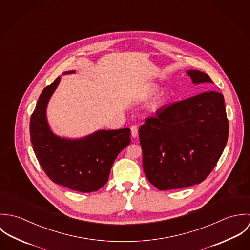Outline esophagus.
Returning <instances> with one entry per match:
<instances>
[{
    "instance_id": "34e87169",
    "label": "esophagus",
    "mask_w": 250,
    "mask_h": 250,
    "mask_svg": "<svg viewBox=\"0 0 250 250\" xmlns=\"http://www.w3.org/2000/svg\"><path fill=\"white\" fill-rule=\"evenodd\" d=\"M131 134H132L133 138H138V136H139V129H138V127L136 125H133L131 127Z\"/></svg>"
}]
</instances>
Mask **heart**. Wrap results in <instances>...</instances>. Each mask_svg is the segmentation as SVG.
I'll list each match as a JSON object with an SVG mask.
<instances>
[{"label": "heart", "instance_id": "1", "mask_svg": "<svg viewBox=\"0 0 250 250\" xmlns=\"http://www.w3.org/2000/svg\"><path fill=\"white\" fill-rule=\"evenodd\" d=\"M159 90V88L155 85H152V86H149V87H146L142 93V97L143 98H148L150 96H152L153 94H155L157 91Z\"/></svg>", "mask_w": 250, "mask_h": 250}]
</instances>
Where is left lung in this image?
<instances>
[{"label": "left lung", "instance_id": "obj_1", "mask_svg": "<svg viewBox=\"0 0 250 250\" xmlns=\"http://www.w3.org/2000/svg\"><path fill=\"white\" fill-rule=\"evenodd\" d=\"M194 84L212 83L204 72L188 70ZM223 95L206 91L175 102L145 119L139 135L146 178L160 190L201 183L214 169L228 140Z\"/></svg>", "mask_w": 250, "mask_h": 250}]
</instances>
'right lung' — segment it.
Returning <instances> with one entry per match:
<instances>
[{
	"label": "right lung",
	"instance_id": "obj_1",
	"mask_svg": "<svg viewBox=\"0 0 250 250\" xmlns=\"http://www.w3.org/2000/svg\"><path fill=\"white\" fill-rule=\"evenodd\" d=\"M60 81L58 77L43 89L31 116L33 149L54 183L76 191H96L107 183L117 155L131 143V130H100L78 140L56 136L48 125L46 107Z\"/></svg>",
	"mask_w": 250,
	"mask_h": 250
}]
</instances>
